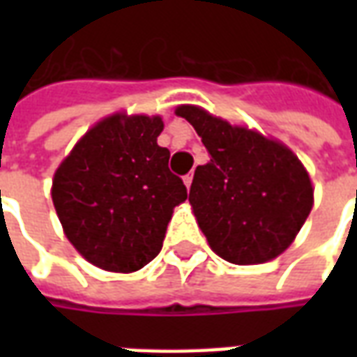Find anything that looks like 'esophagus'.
<instances>
[{"mask_svg": "<svg viewBox=\"0 0 357 357\" xmlns=\"http://www.w3.org/2000/svg\"><path fill=\"white\" fill-rule=\"evenodd\" d=\"M183 181H185L187 187H191V183H193V172H189L187 176H183Z\"/></svg>", "mask_w": 357, "mask_h": 357, "instance_id": "esophagus-1", "label": "esophagus"}]
</instances>
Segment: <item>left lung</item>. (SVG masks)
Here are the masks:
<instances>
[{"label": "left lung", "mask_w": 357, "mask_h": 357, "mask_svg": "<svg viewBox=\"0 0 357 357\" xmlns=\"http://www.w3.org/2000/svg\"><path fill=\"white\" fill-rule=\"evenodd\" d=\"M210 162L189 191L197 222L218 256L239 266L273 260L291 245L314 204V189L292 151L260 133L181 105Z\"/></svg>", "instance_id": "8db88e82"}]
</instances>
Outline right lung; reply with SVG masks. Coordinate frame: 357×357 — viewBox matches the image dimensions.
Instances as JSON below:
<instances>
[{
	"mask_svg": "<svg viewBox=\"0 0 357 357\" xmlns=\"http://www.w3.org/2000/svg\"><path fill=\"white\" fill-rule=\"evenodd\" d=\"M158 116L105 118L82 137L53 178V204L66 239L88 262L130 273L162 248L174 206L187 199L156 137Z\"/></svg>",
	"mask_w": 357,
	"mask_h": 357,
	"instance_id": "obj_1",
	"label": "right lung"
}]
</instances>
